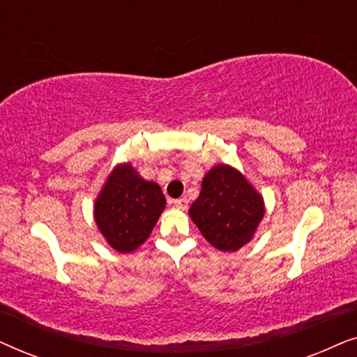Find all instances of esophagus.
<instances>
[{
    "instance_id": "34e87169",
    "label": "esophagus",
    "mask_w": 357,
    "mask_h": 357,
    "mask_svg": "<svg viewBox=\"0 0 357 357\" xmlns=\"http://www.w3.org/2000/svg\"><path fill=\"white\" fill-rule=\"evenodd\" d=\"M174 206L178 208V209H187L188 208V199L187 198H178V199H174Z\"/></svg>"
}]
</instances>
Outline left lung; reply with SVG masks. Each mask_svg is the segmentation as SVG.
Wrapping results in <instances>:
<instances>
[{
    "mask_svg": "<svg viewBox=\"0 0 357 357\" xmlns=\"http://www.w3.org/2000/svg\"><path fill=\"white\" fill-rule=\"evenodd\" d=\"M188 213L213 247L237 252L252 241L265 203L237 169L219 164L204 175L202 192Z\"/></svg>",
    "mask_w": 357,
    "mask_h": 357,
    "instance_id": "1",
    "label": "left lung"
}]
</instances>
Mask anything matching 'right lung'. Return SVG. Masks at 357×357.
<instances>
[{
    "mask_svg": "<svg viewBox=\"0 0 357 357\" xmlns=\"http://www.w3.org/2000/svg\"><path fill=\"white\" fill-rule=\"evenodd\" d=\"M165 208L158 183L148 182L131 164L112 170L94 204V218L109 245L130 253L146 242Z\"/></svg>",
    "mask_w": 357,
    "mask_h": 357,
    "instance_id": "add662e5",
    "label": "right lung"
}]
</instances>
